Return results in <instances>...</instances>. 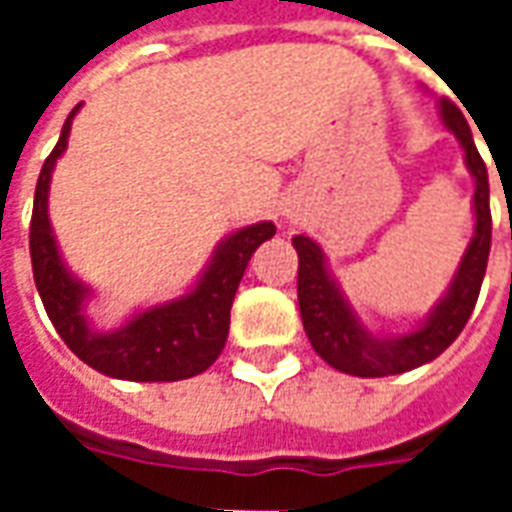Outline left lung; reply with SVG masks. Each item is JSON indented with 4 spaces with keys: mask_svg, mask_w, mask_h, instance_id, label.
I'll return each mask as SVG.
<instances>
[{
    "mask_svg": "<svg viewBox=\"0 0 512 512\" xmlns=\"http://www.w3.org/2000/svg\"><path fill=\"white\" fill-rule=\"evenodd\" d=\"M444 126L458 136L466 153V167L474 175V238L461 266L455 271L447 296L433 307L428 321L417 332L395 340H381L356 321L337 282L326 268L321 246L307 235H296L293 246L299 252V307L304 332L310 337L315 354L329 362L334 370L359 378H381L408 373L419 365H428L444 354L472 315L480 285H483L488 252H491V205H488V169L477 153L472 131L461 109L452 101H441Z\"/></svg>",
    "mask_w": 512,
    "mask_h": 512,
    "instance_id": "obj_1",
    "label": "left lung"
}]
</instances>
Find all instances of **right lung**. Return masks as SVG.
<instances>
[{
  "label": "right lung",
  "mask_w": 512,
  "mask_h": 512,
  "mask_svg": "<svg viewBox=\"0 0 512 512\" xmlns=\"http://www.w3.org/2000/svg\"><path fill=\"white\" fill-rule=\"evenodd\" d=\"M76 112L79 106L65 120L60 142L43 161L35 186L29 255H32V274L43 307L65 345L84 365H90L104 376L126 378V381H180V378L200 376L202 370H208L219 359L227 343L230 307L249 257L255 255L257 246L277 233V227L271 222H260L224 238L216 246L211 266L205 268V274L191 293L139 312L117 332H95L82 312L90 288H84L65 268L49 222L51 169L62 156V150L68 147L71 120Z\"/></svg>",
  "instance_id": "right-lung-1"
}]
</instances>
